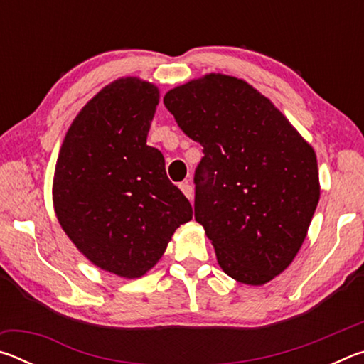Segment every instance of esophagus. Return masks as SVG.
<instances>
[{
    "label": "esophagus",
    "instance_id": "esophagus-1",
    "mask_svg": "<svg viewBox=\"0 0 364 364\" xmlns=\"http://www.w3.org/2000/svg\"><path fill=\"white\" fill-rule=\"evenodd\" d=\"M180 189L183 191V194L186 196L189 200H193V197H194V188H193V184L188 183V181H184V183L180 184Z\"/></svg>",
    "mask_w": 364,
    "mask_h": 364
}]
</instances>
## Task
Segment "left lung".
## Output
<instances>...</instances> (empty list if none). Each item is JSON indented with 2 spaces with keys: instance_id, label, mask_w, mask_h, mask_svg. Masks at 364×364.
Instances as JSON below:
<instances>
[{
  "instance_id": "1",
  "label": "left lung",
  "mask_w": 364,
  "mask_h": 364,
  "mask_svg": "<svg viewBox=\"0 0 364 364\" xmlns=\"http://www.w3.org/2000/svg\"><path fill=\"white\" fill-rule=\"evenodd\" d=\"M164 104L204 146L194 217L220 268L242 284H267L292 263L316 210L315 149L242 78L207 73L170 90Z\"/></svg>"
}]
</instances>
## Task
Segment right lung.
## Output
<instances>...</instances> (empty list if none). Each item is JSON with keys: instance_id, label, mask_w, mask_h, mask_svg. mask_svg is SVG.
<instances>
[{"instance_id": "right-lung-1", "label": "right lung", "mask_w": 364, "mask_h": 364, "mask_svg": "<svg viewBox=\"0 0 364 364\" xmlns=\"http://www.w3.org/2000/svg\"><path fill=\"white\" fill-rule=\"evenodd\" d=\"M160 91L138 77L109 83L85 104L60 146L53 205L75 247L120 278L144 276L193 207L146 144Z\"/></svg>"}]
</instances>
